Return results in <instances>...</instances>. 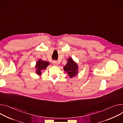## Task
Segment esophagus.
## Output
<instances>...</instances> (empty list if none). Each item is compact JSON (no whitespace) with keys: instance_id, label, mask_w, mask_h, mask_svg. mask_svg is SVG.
Masks as SVG:
<instances>
[{"instance_id":"obj_1","label":"esophagus","mask_w":123,"mask_h":123,"mask_svg":"<svg viewBox=\"0 0 123 123\" xmlns=\"http://www.w3.org/2000/svg\"><path fill=\"white\" fill-rule=\"evenodd\" d=\"M53 64L55 66H58L59 63L57 61H53Z\"/></svg>"}]
</instances>
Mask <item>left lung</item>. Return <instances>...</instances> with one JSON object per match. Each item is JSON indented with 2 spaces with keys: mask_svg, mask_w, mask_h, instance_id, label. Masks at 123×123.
Wrapping results in <instances>:
<instances>
[{
  "mask_svg": "<svg viewBox=\"0 0 123 123\" xmlns=\"http://www.w3.org/2000/svg\"><path fill=\"white\" fill-rule=\"evenodd\" d=\"M67 62L66 65L63 67V70L67 73L68 76L72 78L78 74V65L71 57L67 59Z\"/></svg>",
  "mask_w": 123,
  "mask_h": 123,
  "instance_id": "8db88e82",
  "label": "left lung"
}]
</instances>
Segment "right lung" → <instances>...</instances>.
<instances>
[{
  "instance_id": "1",
  "label": "right lung",
  "mask_w": 123,
  "mask_h": 123,
  "mask_svg": "<svg viewBox=\"0 0 123 123\" xmlns=\"http://www.w3.org/2000/svg\"><path fill=\"white\" fill-rule=\"evenodd\" d=\"M50 63L46 61H44L42 59L38 60L36 62V64L35 65V68L36 69V73L38 76L42 75V71L43 70L45 69L47 67Z\"/></svg>"
}]
</instances>
